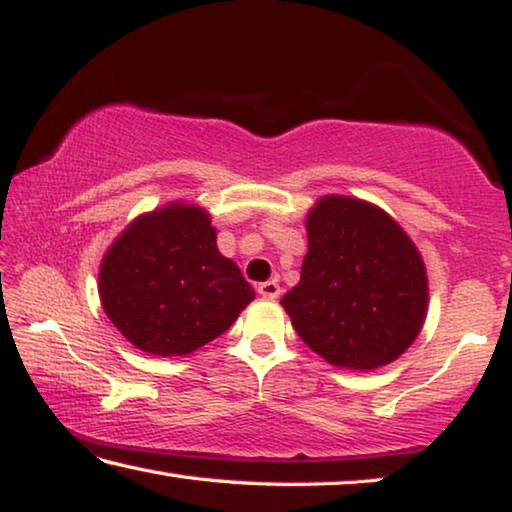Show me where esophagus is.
<instances>
[{
	"label": "esophagus",
	"instance_id": "1",
	"mask_svg": "<svg viewBox=\"0 0 512 512\" xmlns=\"http://www.w3.org/2000/svg\"><path fill=\"white\" fill-rule=\"evenodd\" d=\"M258 293H261V297H265V300H277V297L281 295V286L277 281H263L258 283Z\"/></svg>",
	"mask_w": 512,
	"mask_h": 512
}]
</instances>
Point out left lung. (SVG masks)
<instances>
[{"label":"left lung","instance_id":"1","mask_svg":"<svg viewBox=\"0 0 512 512\" xmlns=\"http://www.w3.org/2000/svg\"><path fill=\"white\" fill-rule=\"evenodd\" d=\"M300 283L281 297L295 332L327 364L366 373L389 366L428 316L419 247L387 210L325 194L306 212Z\"/></svg>","mask_w":512,"mask_h":512}]
</instances>
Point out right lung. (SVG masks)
Masks as SVG:
<instances>
[{
  "instance_id": "right-lung-1",
  "label": "right lung",
  "mask_w": 512,
  "mask_h": 512,
  "mask_svg": "<svg viewBox=\"0 0 512 512\" xmlns=\"http://www.w3.org/2000/svg\"><path fill=\"white\" fill-rule=\"evenodd\" d=\"M210 219L203 206L169 201L132 219L102 254V309L146 355H192L256 297L240 267L217 249Z\"/></svg>"
}]
</instances>
